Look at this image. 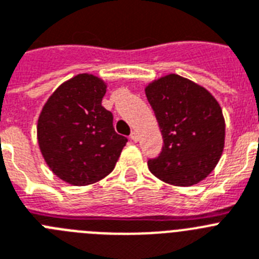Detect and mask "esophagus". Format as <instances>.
<instances>
[{"label":"esophagus","mask_w":259,"mask_h":259,"mask_svg":"<svg viewBox=\"0 0 259 259\" xmlns=\"http://www.w3.org/2000/svg\"><path fill=\"white\" fill-rule=\"evenodd\" d=\"M130 139H132V141H134V142H137V141H138V133H137L136 130H134V132H132V134H130Z\"/></svg>","instance_id":"1"}]
</instances>
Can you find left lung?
Listing matches in <instances>:
<instances>
[{"label": "left lung", "instance_id": "1", "mask_svg": "<svg viewBox=\"0 0 259 259\" xmlns=\"http://www.w3.org/2000/svg\"><path fill=\"white\" fill-rule=\"evenodd\" d=\"M145 91L164 142L159 156L148 159V168L170 185L198 184L223 152L226 123L219 103L207 90L177 74L161 76Z\"/></svg>", "mask_w": 259, "mask_h": 259}]
</instances>
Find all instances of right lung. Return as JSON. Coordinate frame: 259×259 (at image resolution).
Instances as JSON below:
<instances>
[{
    "label": "right lung",
    "mask_w": 259,
    "mask_h": 259,
    "mask_svg": "<svg viewBox=\"0 0 259 259\" xmlns=\"http://www.w3.org/2000/svg\"><path fill=\"white\" fill-rule=\"evenodd\" d=\"M107 84L78 74L42 107L37 141L46 163L65 183L84 186L113 170L127 138L114 132L113 114L102 105Z\"/></svg>",
    "instance_id": "right-lung-1"
}]
</instances>
